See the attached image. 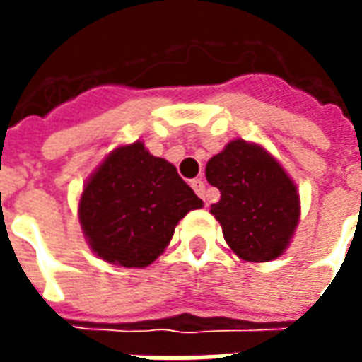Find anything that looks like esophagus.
<instances>
[{"label":"esophagus","instance_id":"34e87169","mask_svg":"<svg viewBox=\"0 0 362 362\" xmlns=\"http://www.w3.org/2000/svg\"><path fill=\"white\" fill-rule=\"evenodd\" d=\"M192 188L196 192L197 196L204 199L205 204H207V189H205V182L202 178H196V180H192Z\"/></svg>","mask_w":362,"mask_h":362}]
</instances>
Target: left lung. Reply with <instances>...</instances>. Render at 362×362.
Segmentation results:
<instances>
[{"instance_id":"1","label":"left lung","mask_w":362,"mask_h":362,"mask_svg":"<svg viewBox=\"0 0 362 362\" xmlns=\"http://www.w3.org/2000/svg\"><path fill=\"white\" fill-rule=\"evenodd\" d=\"M207 182L219 188L211 213L238 258H279L295 233L300 204L293 180L266 151L243 139L230 141L205 166Z\"/></svg>"}]
</instances>
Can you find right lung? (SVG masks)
Segmentation results:
<instances>
[{
  "label": "right lung",
  "instance_id": "obj_1",
  "mask_svg": "<svg viewBox=\"0 0 362 362\" xmlns=\"http://www.w3.org/2000/svg\"><path fill=\"white\" fill-rule=\"evenodd\" d=\"M202 205L176 166L135 141L112 151L90 176L79 221L98 258L147 267L165 252L178 221Z\"/></svg>",
  "mask_w": 362,
  "mask_h": 362
}]
</instances>
